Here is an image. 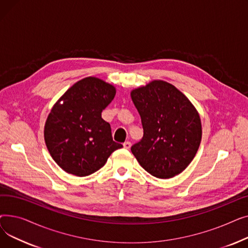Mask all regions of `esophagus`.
Segmentation results:
<instances>
[{
  "mask_svg": "<svg viewBox=\"0 0 248 248\" xmlns=\"http://www.w3.org/2000/svg\"><path fill=\"white\" fill-rule=\"evenodd\" d=\"M131 146H132L131 141H124V149H129V148H131Z\"/></svg>",
  "mask_w": 248,
  "mask_h": 248,
  "instance_id": "esophagus-1",
  "label": "esophagus"
}]
</instances>
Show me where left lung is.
I'll list each match as a JSON object with an SVG mask.
<instances>
[{"label":"left lung","instance_id":"obj_1","mask_svg":"<svg viewBox=\"0 0 248 248\" xmlns=\"http://www.w3.org/2000/svg\"><path fill=\"white\" fill-rule=\"evenodd\" d=\"M144 136L131 150L151 175L168 179L183 172L196 155L202 137L200 116L174 85L155 80L132 91Z\"/></svg>","mask_w":248,"mask_h":248}]
</instances>
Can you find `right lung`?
<instances>
[{"label": "right lung", "mask_w": 248, "mask_h": 248, "mask_svg": "<svg viewBox=\"0 0 248 248\" xmlns=\"http://www.w3.org/2000/svg\"><path fill=\"white\" fill-rule=\"evenodd\" d=\"M114 95L112 85L86 77L71 86L52 108L45 124V142L65 172L88 176L123 147L112 140L110 124L101 117Z\"/></svg>", "instance_id": "obj_1"}]
</instances>
